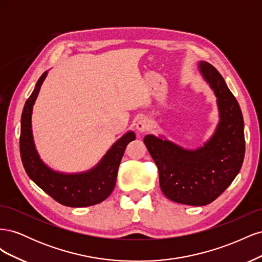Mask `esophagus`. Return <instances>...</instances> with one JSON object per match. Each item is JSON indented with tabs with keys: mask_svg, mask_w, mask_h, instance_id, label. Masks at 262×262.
Instances as JSON below:
<instances>
[{
	"mask_svg": "<svg viewBox=\"0 0 262 262\" xmlns=\"http://www.w3.org/2000/svg\"><path fill=\"white\" fill-rule=\"evenodd\" d=\"M149 128V122L147 119L145 117H141L139 118V120L137 122V129L140 131V132H145L147 131Z\"/></svg>",
	"mask_w": 262,
	"mask_h": 262,
	"instance_id": "1",
	"label": "esophagus"
}]
</instances>
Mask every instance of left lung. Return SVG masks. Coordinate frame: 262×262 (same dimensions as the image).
I'll list each match as a JSON object with an SVG mask.
<instances>
[{"instance_id":"obj_1","label":"left lung","mask_w":262,"mask_h":262,"mask_svg":"<svg viewBox=\"0 0 262 262\" xmlns=\"http://www.w3.org/2000/svg\"><path fill=\"white\" fill-rule=\"evenodd\" d=\"M201 72L217 97L221 121L203 147L186 150L152 134L144 143L155 162L163 193L173 202L200 207L223 193L239 172L245 156L244 120L238 102L219 71L208 62Z\"/></svg>"}]
</instances>
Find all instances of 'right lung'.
Returning a JSON list of instances; mask_svg holds the SVG:
<instances>
[{"mask_svg": "<svg viewBox=\"0 0 262 262\" xmlns=\"http://www.w3.org/2000/svg\"><path fill=\"white\" fill-rule=\"evenodd\" d=\"M46 75L47 72L39 78L23 109L19 149L24 168L38 187L63 205L81 208L100 203L113 192L124 149L136 139V134L129 132L116 142L97 167L89 172L63 175L52 171L39 158L31 133V110Z\"/></svg>", "mask_w": 262, "mask_h": 262, "instance_id": "1", "label": "right lung"}]
</instances>
